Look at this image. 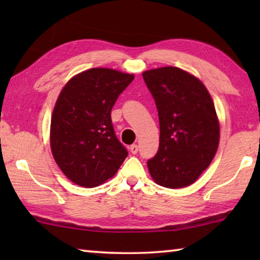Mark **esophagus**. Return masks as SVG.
I'll return each mask as SVG.
<instances>
[{
	"label": "esophagus",
	"mask_w": 260,
	"mask_h": 260,
	"mask_svg": "<svg viewBox=\"0 0 260 260\" xmlns=\"http://www.w3.org/2000/svg\"><path fill=\"white\" fill-rule=\"evenodd\" d=\"M129 151L133 153V155H135V153H138V151H139V146H138V144H132V146L129 147Z\"/></svg>",
	"instance_id": "esophagus-1"
}]
</instances>
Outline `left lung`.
<instances>
[{
    "label": "left lung",
    "mask_w": 260,
    "mask_h": 260,
    "mask_svg": "<svg viewBox=\"0 0 260 260\" xmlns=\"http://www.w3.org/2000/svg\"><path fill=\"white\" fill-rule=\"evenodd\" d=\"M142 76L156 102L160 129L159 149L147 162L149 172L159 186L187 187L217 152L220 127L213 101L199 79L179 68L149 70Z\"/></svg>",
    "instance_id": "obj_1"
}]
</instances>
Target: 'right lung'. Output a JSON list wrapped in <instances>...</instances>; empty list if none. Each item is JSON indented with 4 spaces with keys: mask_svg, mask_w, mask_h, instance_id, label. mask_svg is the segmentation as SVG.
<instances>
[{
    "mask_svg": "<svg viewBox=\"0 0 260 260\" xmlns=\"http://www.w3.org/2000/svg\"><path fill=\"white\" fill-rule=\"evenodd\" d=\"M133 74L90 69L61 89L50 124L55 161L78 186L93 188L112 178L128 155L114 134L111 110Z\"/></svg>",
    "mask_w": 260,
    "mask_h": 260,
    "instance_id": "1",
    "label": "right lung"
}]
</instances>
